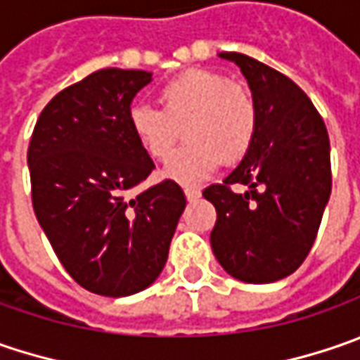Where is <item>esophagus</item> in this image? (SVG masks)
Returning a JSON list of instances; mask_svg holds the SVG:
<instances>
[{"instance_id": "34e87169", "label": "esophagus", "mask_w": 360, "mask_h": 360, "mask_svg": "<svg viewBox=\"0 0 360 360\" xmlns=\"http://www.w3.org/2000/svg\"><path fill=\"white\" fill-rule=\"evenodd\" d=\"M183 191H185V197H187V201H195L197 197L201 195V191H199L197 187H185Z\"/></svg>"}]
</instances>
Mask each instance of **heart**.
<instances>
[{
	"mask_svg": "<svg viewBox=\"0 0 360 360\" xmlns=\"http://www.w3.org/2000/svg\"><path fill=\"white\" fill-rule=\"evenodd\" d=\"M161 106L134 102L129 129L153 161H165L181 134L187 143L165 165L171 181L191 185L207 179L221 165H236L250 153L258 134V108L252 94L226 74L193 68L169 80Z\"/></svg>",
	"mask_w": 360,
	"mask_h": 360,
	"instance_id": "heart-1",
	"label": "heart"
}]
</instances>
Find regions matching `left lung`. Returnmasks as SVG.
<instances>
[{
  "mask_svg": "<svg viewBox=\"0 0 360 360\" xmlns=\"http://www.w3.org/2000/svg\"><path fill=\"white\" fill-rule=\"evenodd\" d=\"M219 56L250 84L258 134L224 183L203 191L217 211L211 250L229 276L268 284L296 272L316 240L333 189L330 143L319 110L288 76L245 54ZM236 182L248 191L236 194Z\"/></svg>",
  "mask_w": 360,
  "mask_h": 360,
  "instance_id": "8db88e82",
  "label": "left lung"
}]
</instances>
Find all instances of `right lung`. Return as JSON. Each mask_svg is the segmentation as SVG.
Segmentation results:
<instances>
[{
	"label": "right lung",
	"mask_w": 360,
	"mask_h": 360,
	"mask_svg": "<svg viewBox=\"0 0 360 360\" xmlns=\"http://www.w3.org/2000/svg\"><path fill=\"white\" fill-rule=\"evenodd\" d=\"M150 78L92 72L46 104L27 147L32 203L56 256L82 288L110 298L157 280L187 203L171 179L129 195L155 169L129 129Z\"/></svg>",
	"instance_id": "obj_1"
}]
</instances>
